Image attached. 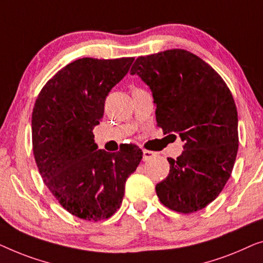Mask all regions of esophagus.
I'll return each instance as SVG.
<instances>
[{"label":"esophagus","mask_w":263,"mask_h":263,"mask_svg":"<svg viewBox=\"0 0 263 263\" xmlns=\"http://www.w3.org/2000/svg\"><path fill=\"white\" fill-rule=\"evenodd\" d=\"M154 156H155V153H154V151H149V150H143V158H144V161L149 160V158L154 157Z\"/></svg>","instance_id":"obj_1"}]
</instances>
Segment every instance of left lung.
Here are the masks:
<instances>
[{
    "label": "left lung",
    "mask_w": 263,
    "mask_h": 263,
    "mask_svg": "<svg viewBox=\"0 0 263 263\" xmlns=\"http://www.w3.org/2000/svg\"><path fill=\"white\" fill-rule=\"evenodd\" d=\"M131 75L151 89L156 121L179 133L183 151L168 157V176L156 184L160 201L181 213L202 210L228 182L238 150V118L223 79L195 54L173 49L138 57Z\"/></svg>",
    "instance_id": "1"
}]
</instances>
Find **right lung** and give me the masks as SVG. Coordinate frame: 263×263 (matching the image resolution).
Listing matches in <instances>:
<instances>
[{"label":"right lung","mask_w":263,"mask_h":263,"mask_svg":"<svg viewBox=\"0 0 263 263\" xmlns=\"http://www.w3.org/2000/svg\"><path fill=\"white\" fill-rule=\"evenodd\" d=\"M135 58H81L59 70L40 91L32 113V144L44 183L73 216L99 221L123 202L125 182L143 157L128 144L98 150L93 130L105 100Z\"/></svg>","instance_id":"add662e5"}]
</instances>
